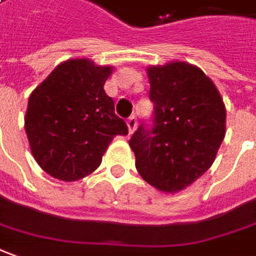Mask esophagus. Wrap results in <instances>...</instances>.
<instances>
[{
	"label": "esophagus",
	"mask_w": 256,
	"mask_h": 256,
	"mask_svg": "<svg viewBox=\"0 0 256 256\" xmlns=\"http://www.w3.org/2000/svg\"><path fill=\"white\" fill-rule=\"evenodd\" d=\"M126 125H128V131L130 134L135 131V128H136V117L135 116H131V117L126 120Z\"/></svg>",
	"instance_id": "1"
}]
</instances>
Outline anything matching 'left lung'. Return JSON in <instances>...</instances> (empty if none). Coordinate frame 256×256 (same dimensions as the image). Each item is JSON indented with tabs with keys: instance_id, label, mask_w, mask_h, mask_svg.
I'll return each instance as SVG.
<instances>
[{
	"instance_id": "left-lung-1",
	"label": "left lung",
	"mask_w": 256,
	"mask_h": 256,
	"mask_svg": "<svg viewBox=\"0 0 256 256\" xmlns=\"http://www.w3.org/2000/svg\"><path fill=\"white\" fill-rule=\"evenodd\" d=\"M152 126L130 139L135 166L146 182L178 192L213 164L226 135V107L210 78L195 65L174 61L148 68Z\"/></svg>"
}]
</instances>
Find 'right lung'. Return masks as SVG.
Segmentation results:
<instances>
[{"label":"right lung","mask_w":256,"mask_h":256,"mask_svg":"<svg viewBox=\"0 0 256 256\" xmlns=\"http://www.w3.org/2000/svg\"><path fill=\"white\" fill-rule=\"evenodd\" d=\"M111 71L88 58L68 60L32 92L24 130L33 158L51 177L84 178L100 166L114 136L128 135L104 92Z\"/></svg>","instance_id":"1"}]
</instances>
